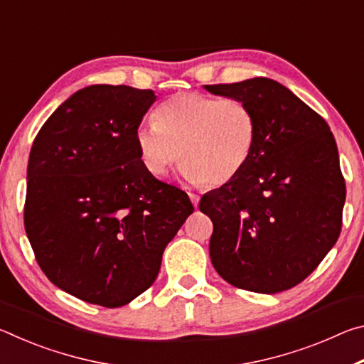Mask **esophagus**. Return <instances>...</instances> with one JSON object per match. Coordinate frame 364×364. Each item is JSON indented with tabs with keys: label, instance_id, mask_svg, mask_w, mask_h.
Wrapping results in <instances>:
<instances>
[{
	"label": "esophagus",
	"instance_id": "esophagus-1",
	"mask_svg": "<svg viewBox=\"0 0 364 364\" xmlns=\"http://www.w3.org/2000/svg\"><path fill=\"white\" fill-rule=\"evenodd\" d=\"M189 199H191V202H193V205H194V207H197V205H199V199H200V197H199V194L189 193Z\"/></svg>",
	"mask_w": 364,
	"mask_h": 364
}]
</instances>
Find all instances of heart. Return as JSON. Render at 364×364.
I'll list each match as a JSON object with an SVG mask.
<instances>
[{"instance_id": "obj_1", "label": "heart", "mask_w": 364, "mask_h": 364, "mask_svg": "<svg viewBox=\"0 0 364 364\" xmlns=\"http://www.w3.org/2000/svg\"><path fill=\"white\" fill-rule=\"evenodd\" d=\"M257 136L254 110L239 97L180 93L156 110L152 125L138 128L134 141L151 175H167L181 159L189 183L218 188L244 170Z\"/></svg>"}]
</instances>
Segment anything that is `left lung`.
<instances>
[{
    "mask_svg": "<svg viewBox=\"0 0 364 364\" xmlns=\"http://www.w3.org/2000/svg\"><path fill=\"white\" fill-rule=\"evenodd\" d=\"M205 90L247 102L258 125L244 170L199 202L213 223V267L244 291H287L318 268L342 230L345 180L334 134L321 115L274 80Z\"/></svg>",
    "mask_w": 364,
    "mask_h": 364,
    "instance_id": "1",
    "label": "left lung"
}]
</instances>
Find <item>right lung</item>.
Segmentation results:
<instances>
[{
	"label": "right lung",
	"mask_w": 364,
	"mask_h": 364,
	"mask_svg": "<svg viewBox=\"0 0 364 364\" xmlns=\"http://www.w3.org/2000/svg\"><path fill=\"white\" fill-rule=\"evenodd\" d=\"M156 95L127 85L77 91L30 149L23 225L54 286L88 304L127 305L156 281L194 207L139 160L134 134Z\"/></svg>",
	"instance_id": "right-lung-1"
}]
</instances>
